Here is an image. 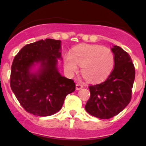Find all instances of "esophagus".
I'll return each mask as SVG.
<instances>
[{
  "instance_id": "esophagus-1",
  "label": "esophagus",
  "mask_w": 146,
  "mask_h": 146,
  "mask_svg": "<svg viewBox=\"0 0 146 146\" xmlns=\"http://www.w3.org/2000/svg\"><path fill=\"white\" fill-rule=\"evenodd\" d=\"M76 90H79L82 89V85H80V84H76Z\"/></svg>"
}]
</instances>
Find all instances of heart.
I'll use <instances>...</instances> for the list:
<instances>
[{"instance_id":"obj_1","label":"heart","mask_w":146,"mask_h":146,"mask_svg":"<svg viewBox=\"0 0 146 146\" xmlns=\"http://www.w3.org/2000/svg\"><path fill=\"white\" fill-rule=\"evenodd\" d=\"M114 56L108 48L100 45H81L76 48L73 54L66 53L64 67L69 76H73L81 66L84 78L90 82L105 80L112 70Z\"/></svg>"}]
</instances>
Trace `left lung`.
<instances>
[{
	"instance_id": "1",
	"label": "left lung",
	"mask_w": 146,
	"mask_h": 146,
	"mask_svg": "<svg viewBox=\"0 0 146 146\" xmlns=\"http://www.w3.org/2000/svg\"><path fill=\"white\" fill-rule=\"evenodd\" d=\"M114 69L104 82L89 87L90 98L85 110L98 118L110 119L130 102L135 79V68L131 56L123 48L114 46Z\"/></svg>"
}]
</instances>
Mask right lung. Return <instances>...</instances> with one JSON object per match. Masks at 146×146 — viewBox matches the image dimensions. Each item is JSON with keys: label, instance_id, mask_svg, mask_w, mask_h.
Segmentation results:
<instances>
[{"label": "right lung", "instance_id": "obj_1", "mask_svg": "<svg viewBox=\"0 0 146 146\" xmlns=\"http://www.w3.org/2000/svg\"><path fill=\"white\" fill-rule=\"evenodd\" d=\"M61 51V40L46 39L25 46L15 56L10 87L30 114L40 117L55 114L61 109L66 95L76 90L73 80L58 71Z\"/></svg>", "mask_w": 146, "mask_h": 146}]
</instances>
